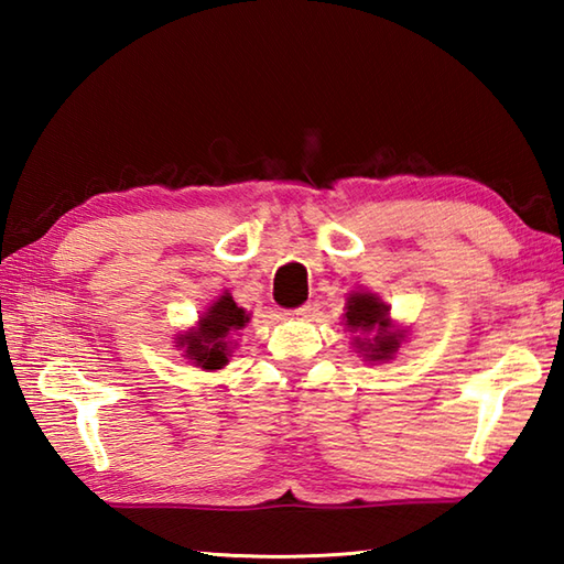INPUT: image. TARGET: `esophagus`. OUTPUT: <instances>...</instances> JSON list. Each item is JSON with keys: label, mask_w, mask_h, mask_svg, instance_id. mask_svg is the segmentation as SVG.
Returning <instances> with one entry per match:
<instances>
[{"label": "esophagus", "mask_w": 564, "mask_h": 564, "mask_svg": "<svg viewBox=\"0 0 564 564\" xmlns=\"http://www.w3.org/2000/svg\"><path fill=\"white\" fill-rule=\"evenodd\" d=\"M318 311V303H305V305H301V308H293L289 316H295V318H311L313 313Z\"/></svg>", "instance_id": "1"}]
</instances>
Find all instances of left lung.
Returning <instances> with one entry per match:
<instances>
[{
  "label": "left lung",
  "mask_w": 564,
  "mask_h": 564,
  "mask_svg": "<svg viewBox=\"0 0 564 564\" xmlns=\"http://www.w3.org/2000/svg\"><path fill=\"white\" fill-rule=\"evenodd\" d=\"M346 326L350 330L360 333H373V338L356 340L360 350H366L370 360H388L400 348V336L390 333V318H388V305L380 303L376 295L356 293L348 301L346 313Z\"/></svg>",
  "instance_id": "obj_1"
}]
</instances>
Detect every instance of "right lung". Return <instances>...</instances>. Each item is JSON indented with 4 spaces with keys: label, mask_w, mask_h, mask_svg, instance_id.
Returning <instances> with one entry per match:
<instances>
[{
    "label": "right lung",
    "mask_w": 564,
    "mask_h": 564,
    "mask_svg": "<svg viewBox=\"0 0 564 564\" xmlns=\"http://www.w3.org/2000/svg\"><path fill=\"white\" fill-rule=\"evenodd\" d=\"M248 323L243 308H238L231 295H221L206 316L198 321L196 330H188L178 338V346L186 348V358L194 360L198 368L218 370L228 362V343L226 338L234 330H241Z\"/></svg>",
    "instance_id": "1"
}]
</instances>
